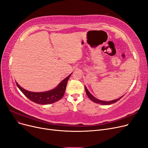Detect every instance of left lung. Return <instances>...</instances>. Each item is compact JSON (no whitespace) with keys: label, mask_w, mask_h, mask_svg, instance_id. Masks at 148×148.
<instances>
[{"label":"left lung","mask_w":148,"mask_h":148,"mask_svg":"<svg viewBox=\"0 0 148 148\" xmlns=\"http://www.w3.org/2000/svg\"><path fill=\"white\" fill-rule=\"evenodd\" d=\"M85 91H86V94L88 95V97L89 98V99L92 100V101L96 103H99V104H100V105H111V104H112V103H114L117 102V101H119L121 98H122V97L123 96H121V97L116 99V100H111V101H102V100H99L95 98L94 96L90 93L88 89L86 88V86L85 87Z\"/></svg>","instance_id":"8db88e82"}]
</instances>
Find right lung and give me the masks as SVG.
Instances as JSON below:
<instances>
[{
	"instance_id": "add662e5",
	"label": "right lung",
	"mask_w": 148,
	"mask_h": 148,
	"mask_svg": "<svg viewBox=\"0 0 148 148\" xmlns=\"http://www.w3.org/2000/svg\"><path fill=\"white\" fill-rule=\"evenodd\" d=\"M71 75V74L69 75L66 78L63 80L56 88L46 92H31L22 88L21 86L18 85L17 82L16 85L18 89L22 92V93L32 101L40 105L51 104L59 101L63 97L65 92L68 80H69Z\"/></svg>"
}]
</instances>
